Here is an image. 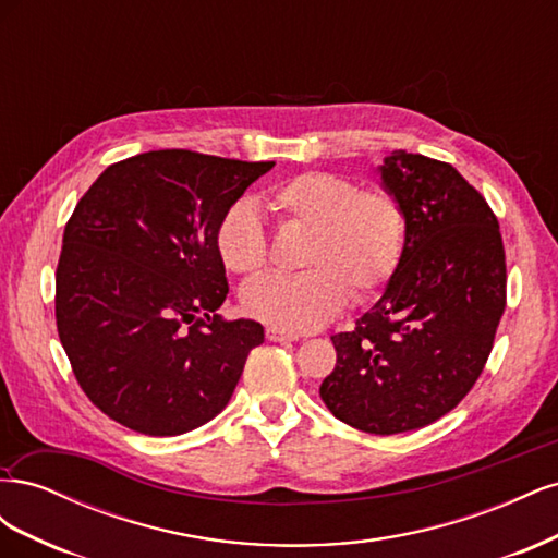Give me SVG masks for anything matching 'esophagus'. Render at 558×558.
<instances>
[{
	"mask_svg": "<svg viewBox=\"0 0 558 558\" xmlns=\"http://www.w3.org/2000/svg\"><path fill=\"white\" fill-rule=\"evenodd\" d=\"M265 337H267L269 342H298V335L279 330V328H275V326H267Z\"/></svg>",
	"mask_w": 558,
	"mask_h": 558,
	"instance_id": "esophagus-1",
	"label": "esophagus"
}]
</instances>
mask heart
<instances>
[{
  "instance_id": "1",
  "label": "heart",
  "mask_w": 558,
  "mask_h": 558,
  "mask_svg": "<svg viewBox=\"0 0 558 558\" xmlns=\"http://www.w3.org/2000/svg\"><path fill=\"white\" fill-rule=\"evenodd\" d=\"M265 205L283 226L310 230L302 253L307 272L263 275L242 289V307L267 326L289 332L324 328L347 305L391 281L408 242V216L386 191H361L332 172H302L265 193ZM216 251L234 275H253L267 260L258 209L238 199L216 226Z\"/></svg>"
}]
</instances>
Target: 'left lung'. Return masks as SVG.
Instances as JSON below:
<instances>
[{
  "mask_svg": "<svg viewBox=\"0 0 558 558\" xmlns=\"http://www.w3.org/2000/svg\"><path fill=\"white\" fill-rule=\"evenodd\" d=\"M377 174L408 216V242L375 307L332 337L337 365L318 393L344 424L396 435L433 424L475 386L508 279L498 218L449 162L393 150Z\"/></svg>",
  "mask_w": 558,
  "mask_h": 558,
  "instance_id": "obj_1",
  "label": "left lung"
}]
</instances>
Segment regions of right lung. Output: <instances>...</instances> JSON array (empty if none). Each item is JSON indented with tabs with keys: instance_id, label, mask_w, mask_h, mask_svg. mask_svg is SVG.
<instances>
[{
	"instance_id": "right-lung-1",
	"label": "right lung",
	"mask_w": 558,
	"mask_h": 558,
	"mask_svg": "<svg viewBox=\"0 0 558 558\" xmlns=\"http://www.w3.org/2000/svg\"><path fill=\"white\" fill-rule=\"evenodd\" d=\"M275 162L148 150L116 162L64 228L58 335L76 381L107 416L170 437L207 424L238 386L258 320H223V211Z\"/></svg>"
}]
</instances>
